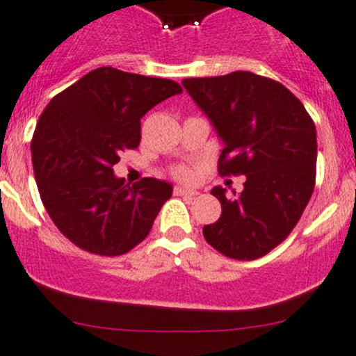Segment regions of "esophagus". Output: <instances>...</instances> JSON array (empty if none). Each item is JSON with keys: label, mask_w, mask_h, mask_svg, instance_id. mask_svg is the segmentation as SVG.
<instances>
[{"label": "esophagus", "mask_w": 356, "mask_h": 356, "mask_svg": "<svg viewBox=\"0 0 356 356\" xmlns=\"http://www.w3.org/2000/svg\"><path fill=\"white\" fill-rule=\"evenodd\" d=\"M174 194H177V196H196L197 191L189 189V188H182V186H175Z\"/></svg>", "instance_id": "1"}]
</instances>
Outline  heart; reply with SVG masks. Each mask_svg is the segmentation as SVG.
<instances>
[{"label": "heart", "mask_w": 356, "mask_h": 356, "mask_svg": "<svg viewBox=\"0 0 356 356\" xmlns=\"http://www.w3.org/2000/svg\"><path fill=\"white\" fill-rule=\"evenodd\" d=\"M172 174L175 175L177 179H182V181H191L194 177V170L193 168L186 167V165H179L172 170Z\"/></svg>", "instance_id": "heart-1"}]
</instances>
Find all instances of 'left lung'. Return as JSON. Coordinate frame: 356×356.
Segmentation results:
<instances>
[{"instance_id":"8db88e82","label":"left lung","mask_w":356,"mask_h":356,"mask_svg":"<svg viewBox=\"0 0 356 356\" xmlns=\"http://www.w3.org/2000/svg\"><path fill=\"white\" fill-rule=\"evenodd\" d=\"M182 85L215 128L222 175H245L244 191L227 197L203 235L223 256L252 261L282 244L300 220L316 184V126L286 87L250 71L186 78Z\"/></svg>"}]
</instances>
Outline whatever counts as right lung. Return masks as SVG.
Listing matches in <instances>:
<instances>
[{"label": "right lung", "mask_w": 356, "mask_h": 356, "mask_svg": "<svg viewBox=\"0 0 356 356\" xmlns=\"http://www.w3.org/2000/svg\"><path fill=\"white\" fill-rule=\"evenodd\" d=\"M181 85L104 66L54 97L32 138L44 208L66 238L87 252L121 256L152 230L172 184L153 177L126 184L119 153L141 140V118Z\"/></svg>", "instance_id": "right-lung-1"}]
</instances>
